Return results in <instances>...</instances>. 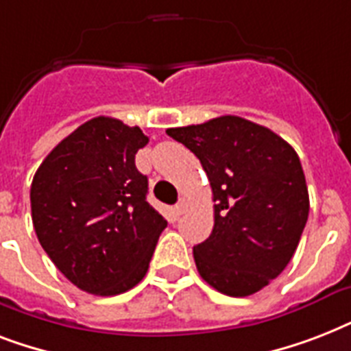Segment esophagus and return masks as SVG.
<instances>
[{
    "mask_svg": "<svg viewBox=\"0 0 351 351\" xmlns=\"http://www.w3.org/2000/svg\"><path fill=\"white\" fill-rule=\"evenodd\" d=\"M186 211H187V200H184V198H182L180 202L175 206V215L176 217H180V215H184Z\"/></svg>",
    "mask_w": 351,
    "mask_h": 351,
    "instance_id": "obj_1",
    "label": "esophagus"
}]
</instances>
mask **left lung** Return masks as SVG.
Masks as SVG:
<instances>
[{
  "label": "left lung",
  "instance_id": "obj_1",
  "mask_svg": "<svg viewBox=\"0 0 351 351\" xmlns=\"http://www.w3.org/2000/svg\"><path fill=\"white\" fill-rule=\"evenodd\" d=\"M165 132L200 160L217 202L213 231L193 247L200 277L230 297L261 291L288 266L310 213L299 154L231 114Z\"/></svg>",
  "mask_w": 351,
  "mask_h": 351
}]
</instances>
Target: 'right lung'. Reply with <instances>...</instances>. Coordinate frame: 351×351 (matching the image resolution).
I'll return each mask as SVG.
<instances>
[{"instance_id":"right-lung-1","label":"right lung","mask_w":351,"mask_h":351,"mask_svg":"<svg viewBox=\"0 0 351 351\" xmlns=\"http://www.w3.org/2000/svg\"><path fill=\"white\" fill-rule=\"evenodd\" d=\"M149 138L117 118L85 121L38 167L32 224L54 266L87 293L120 295L149 269L167 220L149 206L134 154Z\"/></svg>"}]
</instances>
